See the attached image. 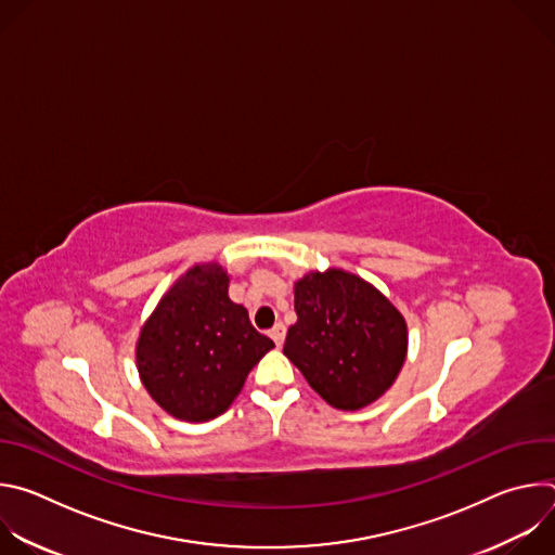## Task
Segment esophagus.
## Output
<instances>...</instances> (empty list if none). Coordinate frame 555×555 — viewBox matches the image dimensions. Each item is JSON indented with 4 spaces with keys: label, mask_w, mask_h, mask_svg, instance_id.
Wrapping results in <instances>:
<instances>
[{
    "label": "esophagus",
    "mask_w": 555,
    "mask_h": 555,
    "mask_svg": "<svg viewBox=\"0 0 555 555\" xmlns=\"http://www.w3.org/2000/svg\"><path fill=\"white\" fill-rule=\"evenodd\" d=\"M270 338L274 340L276 347H281L283 340H285V325H283V323H276V325L270 330Z\"/></svg>",
    "instance_id": "esophagus-1"
}]
</instances>
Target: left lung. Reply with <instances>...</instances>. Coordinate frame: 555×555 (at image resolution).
Here are the masks:
<instances>
[{"label":"left lung","instance_id":"8db88e82","mask_svg":"<svg viewBox=\"0 0 555 555\" xmlns=\"http://www.w3.org/2000/svg\"><path fill=\"white\" fill-rule=\"evenodd\" d=\"M298 321L283 353L334 409L375 402L406 358V323L373 285L343 270L313 272L294 287Z\"/></svg>","mask_w":555,"mask_h":555}]
</instances>
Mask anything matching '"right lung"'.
<instances>
[{"instance_id": "obj_1", "label": "right lung", "mask_w": 555, "mask_h": 555, "mask_svg": "<svg viewBox=\"0 0 555 555\" xmlns=\"http://www.w3.org/2000/svg\"><path fill=\"white\" fill-rule=\"evenodd\" d=\"M274 347L244 305L228 298L221 266L189 270L155 307L138 340V371L151 398L186 422L221 415L253 366Z\"/></svg>"}]
</instances>
